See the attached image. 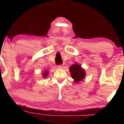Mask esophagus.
Returning <instances> with one entry per match:
<instances>
[{
	"label": "esophagus",
	"mask_w": 124,
	"mask_h": 124,
	"mask_svg": "<svg viewBox=\"0 0 124 124\" xmlns=\"http://www.w3.org/2000/svg\"><path fill=\"white\" fill-rule=\"evenodd\" d=\"M57 67H58L59 68L62 69V68H63L64 67V65H59L58 66H57Z\"/></svg>",
	"instance_id": "esophagus-1"
}]
</instances>
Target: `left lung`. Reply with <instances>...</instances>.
Instances as JSON below:
<instances>
[{
  "instance_id": "1",
  "label": "left lung",
  "mask_w": 124,
  "mask_h": 124,
  "mask_svg": "<svg viewBox=\"0 0 124 124\" xmlns=\"http://www.w3.org/2000/svg\"><path fill=\"white\" fill-rule=\"evenodd\" d=\"M69 70L71 73V76L74 79V82H79L84 78L86 76V72L80 65L74 64L69 68Z\"/></svg>"
}]
</instances>
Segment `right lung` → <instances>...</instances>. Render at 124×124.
Wrapping results in <instances>:
<instances>
[{
	"label": "right lung",
	"instance_id": "right-lung-1",
	"mask_svg": "<svg viewBox=\"0 0 124 124\" xmlns=\"http://www.w3.org/2000/svg\"><path fill=\"white\" fill-rule=\"evenodd\" d=\"M42 75H43V77L45 78L48 75V72H47V70H46V71H45V72L43 73Z\"/></svg>",
	"mask_w": 124,
	"mask_h": 124
}]
</instances>
